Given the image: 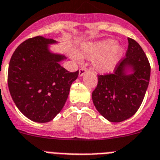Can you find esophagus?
Here are the masks:
<instances>
[{
  "label": "esophagus",
  "instance_id": "34e87169",
  "mask_svg": "<svg viewBox=\"0 0 160 160\" xmlns=\"http://www.w3.org/2000/svg\"><path fill=\"white\" fill-rule=\"evenodd\" d=\"M87 72V69L85 68H81L79 71V76H84V74Z\"/></svg>",
  "mask_w": 160,
  "mask_h": 160
}]
</instances>
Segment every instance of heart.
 Masks as SVG:
<instances>
[{
	"label": "heart",
	"instance_id": "b5f03b06",
	"mask_svg": "<svg viewBox=\"0 0 160 160\" xmlns=\"http://www.w3.org/2000/svg\"><path fill=\"white\" fill-rule=\"evenodd\" d=\"M123 53V49L113 40H104L97 42L87 43L80 47L78 54L72 58L80 60V58L93 59V68L102 73L112 72Z\"/></svg>",
	"mask_w": 160,
	"mask_h": 160
}]
</instances>
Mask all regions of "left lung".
Returning a JSON list of instances; mask_svg holds the SVG:
<instances>
[{
  "label": "left lung",
  "instance_id": "left-lung-1",
  "mask_svg": "<svg viewBox=\"0 0 160 160\" xmlns=\"http://www.w3.org/2000/svg\"><path fill=\"white\" fill-rule=\"evenodd\" d=\"M125 58L115 66L113 73L98 75V82L92 93L93 104L107 120L122 122L139 109L148 88L151 65L140 45L128 38ZM133 72L128 74L127 70Z\"/></svg>",
  "mask_w": 160,
  "mask_h": 160
}]
</instances>
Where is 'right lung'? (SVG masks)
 Instances as JSON below:
<instances>
[{"instance_id": "1", "label": "right lung", "mask_w": 160, "mask_h": 160, "mask_svg": "<svg viewBox=\"0 0 160 160\" xmlns=\"http://www.w3.org/2000/svg\"><path fill=\"white\" fill-rule=\"evenodd\" d=\"M57 41L43 37L29 38L12 55L8 87L12 99L32 121L46 123L59 113L79 71L70 72L59 62L64 55L51 53L49 45Z\"/></svg>"}]
</instances>
